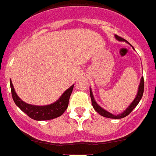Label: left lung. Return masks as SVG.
<instances>
[{
  "instance_id": "1",
  "label": "left lung",
  "mask_w": 156,
  "mask_h": 156,
  "mask_svg": "<svg viewBox=\"0 0 156 156\" xmlns=\"http://www.w3.org/2000/svg\"><path fill=\"white\" fill-rule=\"evenodd\" d=\"M115 38L119 40V41H126L125 39L122 38V37H120L119 36H118V35H115ZM127 42V41H126ZM131 45V44H130ZM134 48V47H132ZM144 77H142L141 80H140V87H139V90H138V93L137 95L135 97V98L134 99L132 102H131V104L126 109V111H124L122 113L119 114V115H113V114L110 113L108 111H107L106 110H104L103 108L100 107L99 105L97 104V102H95V100L94 98L93 94H92V91H91V89H90V98H91V102H92V106H93L94 109L100 115H102L103 117L106 118H109V119H122V118L126 117L129 114L131 113V111L135 108V107L137 106L138 103L140 102V101L141 100L142 97H143V94H144Z\"/></svg>"
}]
</instances>
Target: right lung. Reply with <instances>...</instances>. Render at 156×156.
<instances>
[{
  "label": "right lung",
  "instance_id": "1",
  "mask_svg": "<svg viewBox=\"0 0 156 156\" xmlns=\"http://www.w3.org/2000/svg\"><path fill=\"white\" fill-rule=\"evenodd\" d=\"M74 86V85H72L69 89H67L59 98V99L57 100L54 103L46 106H35V105L28 104L19 98L15 92L12 82L10 81L11 92L15 104L29 117L37 121L53 119L62 115L68 107L69 97L72 93Z\"/></svg>",
  "mask_w": 156,
  "mask_h": 156
}]
</instances>
